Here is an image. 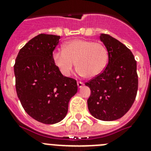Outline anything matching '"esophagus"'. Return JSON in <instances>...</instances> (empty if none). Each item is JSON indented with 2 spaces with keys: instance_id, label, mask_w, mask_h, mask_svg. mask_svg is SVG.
<instances>
[{
  "instance_id": "1",
  "label": "esophagus",
  "mask_w": 151,
  "mask_h": 151,
  "mask_svg": "<svg viewBox=\"0 0 151 151\" xmlns=\"http://www.w3.org/2000/svg\"><path fill=\"white\" fill-rule=\"evenodd\" d=\"M77 85H78V88H82V86L84 85V83H83V82H77Z\"/></svg>"
}]
</instances>
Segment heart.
Masks as SVG:
<instances>
[{
	"label": "heart",
	"mask_w": 151,
	"mask_h": 151,
	"mask_svg": "<svg viewBox=\"0 0 151 151\" xmlns=\"http://www.w3.org/2000/svg\"><path fill=\"white\" fill-rule=\"evenodd\" d=\"M54 65L65 77L72 74L75 63L81 76L92 78L101 73L108 61L106 47L90 40L74 39L63 45V50H54L52 54Z\"/></svg>",
	"instance_id": "b5f03b06"
}]
</instances>
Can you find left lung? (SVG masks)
Returning <instances> with one entry per match:
<instances>
[{
    "label": "left lung",
    "mask_w": 151,
    "mask_h": 151,
    "mask_svg": "<svg viewBox=\"0 0 151 151\" xmlns=\"http://www.w3.org/2000/svg\"><path fill=\"white\" fill-rule=\"evenodd\" d=\"M107 49L108 64L104 71L86 82L91 96L88 107L92 116L103 121L116 120L132 106L138 87L137 63L127 47L112 36L101 34Z\"/></svg>",
    "instance_id": "left-lung-1"
}]
</instances>
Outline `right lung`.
<instances>
[{"label": "right lung", "mask_w": 151, "mask_h": 151, "mask_svg": "<svg viewBox=\"0 0 151 151\" xmlns=\"http://www.w3.org/2000/svg\"><path fill=\"white\" fill-rule=\"evenodd\" d=\"M60 37L40 34L20 49L14 74L17 96L25 111L38 122L55 124L67 114L77 93L76 80L63 76L52 59Z\"/></svg>", "instance_id": "right-lung-1"}]
</instances>
